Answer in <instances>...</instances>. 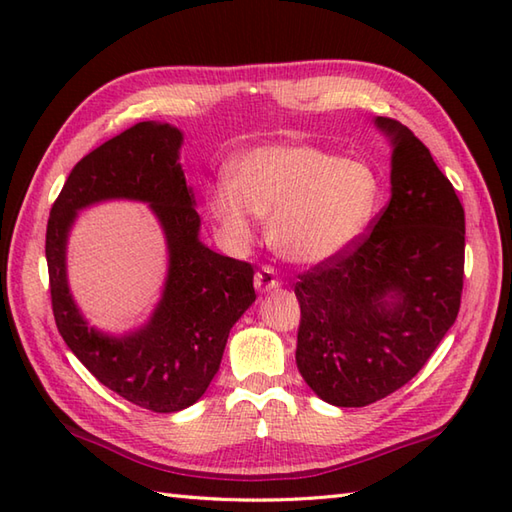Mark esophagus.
<instances>
[{
  "label": "esophagus",
  "mask_w": 512,
  "mask_h": 512,
  "mask_svg": "<svg viewBox=\"0 0 512 512\" xmlns=\"http://www.w3.org/2000/svg\"><path fill=\"white\" fill-rule=\"evenodd\" d=\"M281 286V281L277 277V270L270 268V266H262L255 273V288L259 292H270V290H277Z\"/></svg>",
  "instance_id": "obj_1"
}]
</instances>
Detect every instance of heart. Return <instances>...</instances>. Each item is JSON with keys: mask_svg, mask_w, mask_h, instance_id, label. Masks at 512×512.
<instances>
[{"mask_svg": "<svg viewBox=\"0 0 512 512\" xmlns=\"http://www.w3.org/2000/svg\"><path fill=\"white\" fill-rule=\"evenodd\" d=\"M380 180L372 167L330 151L281 143L248 149L231 162V178L206 191V209L231 248L255 235L257 215H270V242L297 264L343 255L372 226Z\"/></svg>", "mask_w": 512, "mask_h": 512, "instance_id": "obj_1", "label": "heart"}]
</instances>
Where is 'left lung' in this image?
Returning a JSON list of instances; mask_svg holds the SVG:
<instances>
[{
  "mask_svg": "<svg viewBox=\"0 0 512 512\" xmlns=\"http://www.w3.org/2000/svg\"><path fill=\"white\" fill-rule=\"evenodd\" d=\"M391 198L343 255L299 275L297 367L336 407H365L416 376L458 319L464 209L431 151L394 118Z\"/></svg>",
  "mask_w": 512,
  "mask_h": 512,
  "instance_id": "obj_1",
  "label": "left lung"
}]
</instances>
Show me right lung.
Returning a JSON list of instances; mask_svg holds the SVG:
<instances>
[{
  "instance_id": "obj_1",
  "label": "right lung",
  "mask_w": 512,
  "mask_h": 512,
  "mask_svg": "<svg viewBox=\"0 0 512 512\" xmlns=\"http://www.w3.org/2000/svg\"><path fill=\"white\" fill-rule=\"evenodd\" d=\"M182 132L145 121L76 162L50 209L46 259L59 334L99 383L134 405L173 413L198 402L222 363L228 332L253 306L255 270L200 242V215L180 167ZM105 199L150 204L166 231L170 270L150 321L112 337L90 329L64 273V246L75 215Z\"/></svg>"
}]
</instances>
